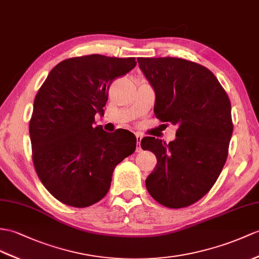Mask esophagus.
<instances>
[{
  "instance_id": "1",
  "label": "esophagus",
  "mask_w": 259,
  "mask_h": 259,
  "mask_svg": "<svg viewBox=\"0 0 259 259\" xmlns=\"http://www.w3.org/2000/svg\"><path fill=\"white\" fill-rule=\"evenodd\" d=\"M142 138H143V136H142L141 134H137V135H136V141H137V145H138V146L136 147V151H137V153H141V151H142V147H141Z\"/></svg>"
}]
</instances>
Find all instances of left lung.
I'll return each instance as SVG.
<instances>
[{
	"instance_id": "obj_1",
	"label": "left lung",
	"mask_w": 259,
	"mask_h": 259,
	"mask_svg": "<svg viewBox=\"0 0 259 259\" xmlns=\"http://www.w3.org/2000/svg\"><path fill=\"white\" fill-rule=\"evenodd\" d=\"M154 88V112L161 122L178 126L166 144L144 137L143 149L155 154L157 165L146 188L157 202L180 209L210 191L228 158L233 133L231 102L209 69L181 58H138Z\"/></svg>"
}]
</instances>
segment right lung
<instances>
[{
    "instance_id": "add662e5",
    "label": "right lung",
    "mask_w": 259,
    "mask_h": 259,
    "mask_svg": "<svg viewBox=\"0 0 259 259\" xmlns=\"http://www.w3.org/2000/svg\"><path fill=\"white\" fill-rule=\"evenodd\" d=\"M135 66V58L74 57L54 67L37 92L29 121L33 162L41 184L60 202L74 207L99 202L114 168L135 151L130 131L94 127L111 83Z\"/></svg>"
}]
</instances>
